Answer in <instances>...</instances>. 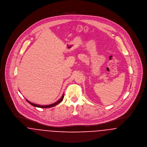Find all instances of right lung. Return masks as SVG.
I'll return each mask as SVG.
<instances>
[{
	"mask_svg": "<svg viewBox=\"0 0 147 147\" xmlns=\"http://www.w3.org/2000/svg\"><path fill=\"white\" fill-rule=\"evenodd\" d=\"M64 94L63 95V96H61V98H60L58 101H57L56 102H55L53 103V104H50V105H40L35 104H34L33 102H31L30 101H28L27 99H26V100L30 104H31L32 105H33V106L35 107H38V108H51V107H55V106H56L57 104H59L60 102H61L63 101V98H64Z\"/></svg>",
	"mask_w": 147,
	"mask_h": 147,
	"instance_id": "1",
	"label": "right lung"
}]
</instances>
